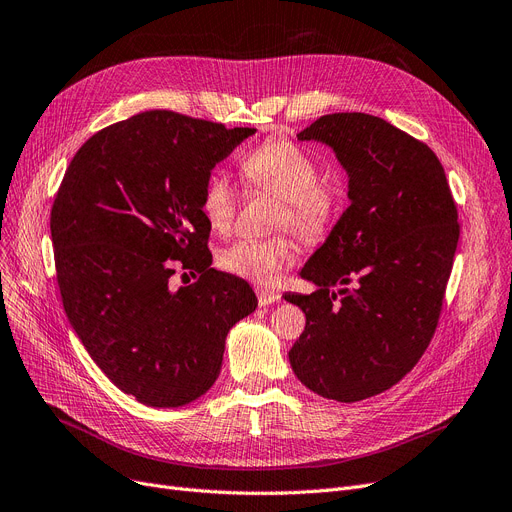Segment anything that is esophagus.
<instances>
[{
  "label": "esophagus",
  "instance_id": "obj_1",
  "mask_svg": "<svg viewBox=\"0 0 512 512\" xmlns=\"http://www.w3.org/2000/svg\"><path fill=\"white\" fill-rule=\"evenodd\" d=\"M256 296H258V304H260V306H269V304H273V302H277V300L281 298L279 292L269 290V288H258V290H256Z\"/></svg>",
  "mask_w": 512,
  "mask_h": 512
}]
</instances>
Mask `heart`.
Here are the masks:
<instances>
[{
    "mask_svg": "<svg viewBox=\"0 0 512 512\" xmlns=\"http://www.w3.org/2000/svg\"><path fill=\"white\" fill-rule=\"evenodd\" d=\"M241 174L252 189L269 191L283 199L279 224L302 241H321L338 218V195L319 185L317 161L290 140H271L241 159ZM239 193L231 176L214 170L203 182L199 208L208 227L227 233L233 227ZM296 256V245L285 237L237 239L218 256L222 271L260 285H271Z\"/></svg>",
    "mask_w": 512,
    "mask_h": 512,
    "instance_id": "heart-1",
    "label": "heart"
}]
</instances>
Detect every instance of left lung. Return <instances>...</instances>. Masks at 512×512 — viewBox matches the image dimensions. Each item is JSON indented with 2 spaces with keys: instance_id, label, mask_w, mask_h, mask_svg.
<instances>
[{
  "instance_id": "obj_1",
  "label": "left lung",
  "mask_w": 512,
  "mask_h": 512,
  "mask_svg": "<svg viewBox=\"0 0 512 512\" xmlns=\"http://www.w3.org/2000/svg\"><path fill=\"white\" fill-rule=\"evenodd\" d=\"M298 140L334 151L351 206L300 269L317 290L285 296L306 315L290 365L313 393L355 403L397 384L431 342L458 212L437 155L380 117L323 115Z\"/></svg>"
}]
</instances>
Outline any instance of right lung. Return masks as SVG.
Wrapping results in <instances>:
<instances>
[{"label": "right lung", "instance_id": "obj_1", "mask_svg": "<svg viewBox=\"0 0 512 512\" xmlns=\"http://www.w3.org/2000/svg\"><path fill=\"white\" fill-rule=\"evenodd\" d=\"M256 128L145 111L96 132L71 159L50 231L69 323L119 391L182 407L216 382L231 327L256 294L212 269L203 182ZM176 268L200 279L174 291Z\"/></svg>", "mask_w": 512, "mask_h": 512}]
</instances>
